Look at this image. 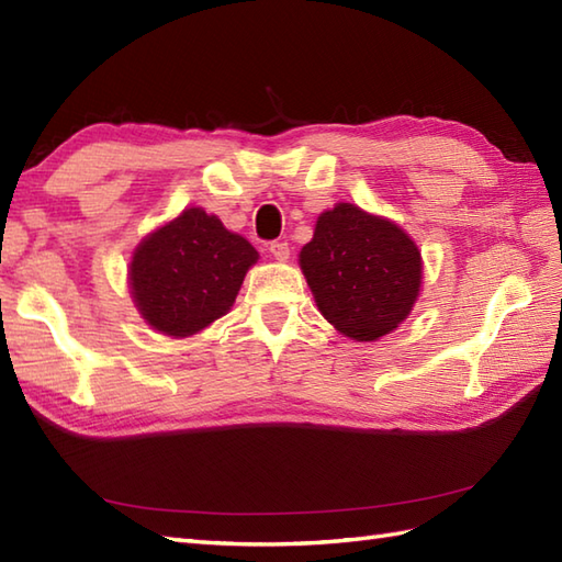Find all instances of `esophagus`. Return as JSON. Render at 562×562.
Instances as JSON below:
<instances>
[{
	"mask_svg": "<svg viewBox=\"0 0 562 562\" xmlns=\"http://www.w3.org/2000/svg\"><path fill=\"white\" fill-rule=\"evenodd\" d=\"M268 250H270V256L274 260H280V262H284V260L290 258V244L288 241H272Z\"/></svg>",
	"mask_w": 562,
	"mask_h": 562,
	"instance_id": "34e87169",
	"label": "esophagus"
}]
</instances>
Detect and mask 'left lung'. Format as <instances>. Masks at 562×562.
I'll use <instances>...</instances> for the list:
<instances>
[{
	"mask_svg": "<svg viewBox=\"0 0 562 562\" xmlns=\"http://www.w3.org/2000/svg\"><path fill=\"white\" fill-rule=\"evenodd\" d=\"M300 268L318 312L360 342L398 328L423 284V258L413 238L350 202H338L316 220Z\"/></svg>",
	"mask_w": 562,
	"mask_h": 562,
	"instance_id": "8db88e82",
	"label": "left lung"
}]
</instances>
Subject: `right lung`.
Wrapping results in <instances>:
<instances>
[{"mask_svg":"<svg viewBox=\"0 0 562 562\" xmlns=\"http://www.w3.org/2000/svg\"><path fill=\"white\" fill-rule=\"evenodd\" d=\"M258 250L202 207H188L135 248L130 292L164 336L188 338L229 312Z\"/></svg>","mask_w":562,"mask_h":562,"instance_id":"1","label":"right lung"}]
</instances>
